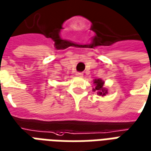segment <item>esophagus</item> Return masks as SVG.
Listing matches in <instances>:
<instances>
[{"mask_svg": "<svg viewBox=\"0 0 151 151\" xmlns=\"http://www.w3.org/2000/svg\"><path fill=\"white\" fill-rule=\"evenodd\" d=\"M76 76H77V77H82V76H83V73H82V72H78L76 73Z\"/></svg>", "mask_w": 151, "mask_h": 151, "instance_id": "34e87169", "label": "esophagus"}]
</instances>
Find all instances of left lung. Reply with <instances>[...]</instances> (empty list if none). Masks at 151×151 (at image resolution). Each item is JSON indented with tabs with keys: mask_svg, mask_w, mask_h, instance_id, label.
Returning a JSON list of instances; mask_svg holds the SVG:
<instances>
[{
	"mask_svg": "<svg viewBox=\"0 0 151 151\" xmlns=\"http://www.w3.org/2000/svg\"><path fill=\"white\" fill-rule=\"evenodd\" d=\"M94 83L95 84V88L94 89V91H97L99 95H105L108 93L107 90H105L104 88V82H103L101 79H95Z\"/></svg>",
	"mask_w": 151,
	"mask_h": 151,
	"instance_id": "obj_1",
	"label": "left lung"
}]
</instances>
